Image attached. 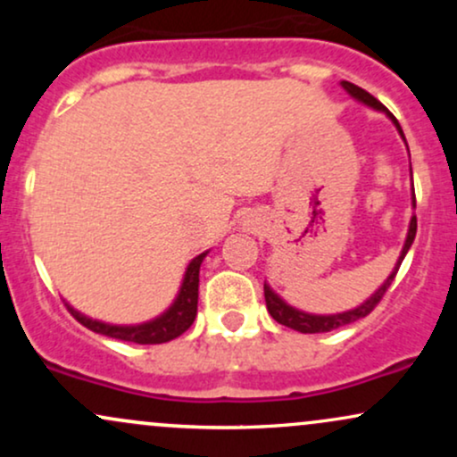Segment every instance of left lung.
<instances>
[{
  "label": "left lung",
  "instance_id": "obj_1",
  "mask_svg": "<svg viewBox=\"0 0 457 457\" xmlns=\"http://www.w3.org/2000/svg\"><path fill=\"white\" fill-rule=\"evenodd\" d=\"M342 87L350 94V96L356 98V101H359V103H363V104H367V107H374V109H378V112L389 115L391 122L395 124V129L400 130V135L403 137L402 127H400V122H397V120H395V115H393L389 109H386L385 104L378 101V98H374L370 92H365L363 87L354 86V83H350V81H342ZM414 204H417V202H414V197H412V206H414ZM414 234H417V217L411 219V228H408L406 243H403V249H402V253H400V260H397L395 269L391 270V275L386 277V281L382 283V286L374 292V295L367 298L363 305L350 309V312H344V313H333V316H313V313L298 312V309H295L292 305H287V303L283 301L279 295H275V292H272V287L269 286V283H264L266 309H269V313L277 320V322L283 324V327H287V328H295V330H298V333H328V330L345 327V324L356 322V320L370 316V313L374 312V307L380 303V298L385 296V292L389 290V286L393 283V279H395L397 270H400V266H402V260L406 258L408 249H411V245H412V240H414Z\"/></svg>",
  "mask_w": 457,
  "mask_h": 457
}]
</instances>
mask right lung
Wrapping results in <instances>:
<instances>
[{"instance_id":"1","label":"right lung","mask_w":457,"mask_h":457,"mask_svg":"<svg viewBox=\"0 0 457 457\" xmlns=\"http://www.w3.org/2000/svg\"><path fill=\"white\" fill-rule=\"evenodd\" d=\"M206 253H199L197 258L191 260V264L187 266L185 279H182L180 292H178L176 301L171 303V307L167 312H162L159 318L150 320L144 324H130V327H120V324H107L101 320H92L83 313H79L77 309H72L66 303L68 312L75 316L77 322H81L83 327L94 330V333L107 335V337L122 339V342H133V344H165L171 339L180 337L185 330L191 327L193 320L197 316V290H199V266H202Z\"/></svg>"}]
</instances>
